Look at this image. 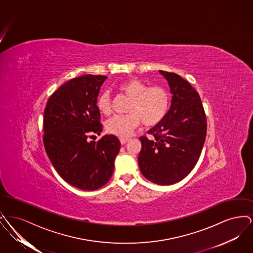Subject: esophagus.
<instances>
[{
  "label": "esophagus",
  "instance_id": "obj_1",
  "mask_svg": "<svg viewBox=\"0 0 253 253\" xmlns=\"http://www.w3.org/2000/svg\"><path fill=\"white\" fill-rule=\"evenodd\" d=\"M128 141H129L128 138H121V145L126 144Z\"/></svg>",
  "mask_w": 253,
  "mask_h": 253
}]
</instances>
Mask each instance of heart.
I'll list each match as a JSON object with an SVG mask.
<instances>
[{
  "instance_id": "b5f03b06",
  "label": "heart",
  "mask_w": 253,
  "mask_h": 253,
  "mask_svg": "<svg viewBox=\"0 0 253 253\" xmlns=\"http://www.w3.org/2000/svg\"><path fill=\"white\" fill-rule=\"evenodd\" d=\"M119 91L131 98L125 116H115L106 122L107 132L121 138H128L139 126H156L165 118L169 105L168 91L161 86H150L144 82L131 78L121 83ZM97 108L102 115L111 114L108 93L104 92L97 99Z\"/></svg>"
}]
</instances>
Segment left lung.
Here are the masks:
<instances>
[{"label":"left lung","mask_w":253,"mask_h":253,"mask_svg":"<svg viewBox=\"0 0 253 253\" xmlns=\"http://www.w3.org/2000/svg\"><path fill=\"white\" fill-rule=\"evenodd\" d=\"M169 86L170 107L165 118L140 137L138 166L148 180L171 185L185 178L196 165L204 146L207 120L198 93L175 73L159 70Z\"/></svg>","instance_id":"left-lung-1"}]
</instances>
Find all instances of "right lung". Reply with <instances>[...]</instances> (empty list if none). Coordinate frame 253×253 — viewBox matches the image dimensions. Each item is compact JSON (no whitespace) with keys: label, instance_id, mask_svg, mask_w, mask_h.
I'll return each mask as SVG.
<instances>
[{"label":"right lung","instance_id":"right-lung-1","mask_svg":"<svg viewBox=\"0 0 253 253\" xmlns=\"http://www.w3.org/2000/svg\"><path fill=\"white\" fill-rule=\"evenodd\" d=\"M106 79L94 75L73 79L49 97L44 110L43 145L49 159L63 180L84 191L108 182L121 149L114 134L97 142L88 140L102 132L96 101Z\"/></svg>","mask_w":253,"mask_h":253}]
</instances>
